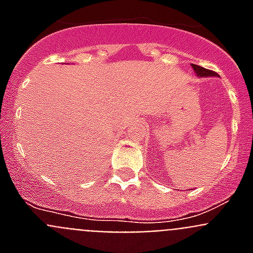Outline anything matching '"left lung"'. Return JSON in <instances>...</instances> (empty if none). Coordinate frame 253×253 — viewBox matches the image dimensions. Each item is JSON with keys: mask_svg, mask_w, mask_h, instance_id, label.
<instances>
[{"mask_svg": "<svg viewBox=\"0 0 253 253\" xmlns=\"http://www.w3.org/2000/svg\"><path fill=\"white\" fill-rule=\"evenodd\" d=\"M191 67H193V69L195 71V73L199 77H215V76H218L213 71H209V69L203 68V67L196 66V64H191Z\"/></svg>", "mask_w": 253, "mask_h": 253, "instance_id": "1", "label": "left lung"}]
</instances>
